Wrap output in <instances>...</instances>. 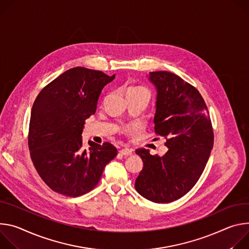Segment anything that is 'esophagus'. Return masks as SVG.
<instances>
[{"label":"esophagus","mask_w":249,"mask_h":249,"mask_svg":"<svg viewBox=\"0 0 249 249\" xmlns=\"http://www.w3.org/2000/svg\"><path fill=\"white\" fill-rule=\"evenodd\" d=\"M120 153L124 156H129L132 154V150L129 149V148H123L120 150Z\"/></svg>","instance_id":"obj_1"}]
</instances>
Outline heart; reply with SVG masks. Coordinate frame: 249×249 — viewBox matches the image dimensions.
I'll return each mask as SVG.
<instances>
[{"mask_svg":"<svg viewBox=\"0 0 249 249\" xmlns=\"http://www.w3.org/2000/svg\"><path fill=\"white\" fill-rule=\"evenodd\" d=\"M137 91H146V89H144L143 87H130L127 89L126 91V95L129 93H133V92H137Z\"/></svg>","mask_w":249,"mask_h":249,"instance_id":"heart-1","label":"heart"}]
</instances>
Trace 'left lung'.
<instances>
[{
  "mask_svg": "<svg viewBox=\"0 0 249 249\" xmlns=\"http://www.w3.org/2000/svg\"><path fill=\"white\" fill-rule=\"evenodd\" d=\"M157 89L154 130L166 140L168 151L160 157L148 149H136L143 168L135 190L154 203L176 201L195 186L213 145V130L200 92L176 74L149 73Z\"/></svg>",
  "mask_w": 249,
  "mask_h": 249,
  "instance_id": "obj_1",
  "label": "left lung"
}]
</instances>
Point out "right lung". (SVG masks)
<instances>
[{
	"instance_id": "obj_1",
	"label": "right lung",
	"mask_w": 249,
	"mask_h": 249,
	"mask_svg": "<svg viewBox=\"0 0 249 249\" xmlns=\"http://www.w3.org/2000/svg\"><path fill=\"white\" fill-rule=\"evenodd\" d=\"M115 79L102 71L71 68L47 84L36 97L31 114L29 148L35 167L54 192L79 197L99 183L117 148L90 142L83 148L85 121L96 113L103 88Z\"/></svg>"
}]
</instances>
